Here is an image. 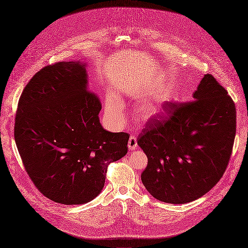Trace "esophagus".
<instances>
[{
  "mask_svg": "<svg viewBox=\"0 0 248 248\" xmlns=\"http://www.w3.org/2000/svg\"><path fill=\"white\" fill-rule=\"evenodd\" d=\"M137 147V139L135 136H130L128 140V148L130 150H134Z\"/></svg>",
  "mask_w": 248,
  "mask_h": 248,
  "instance_id": "1",
  "label": "esophagus"
}]
</instances>
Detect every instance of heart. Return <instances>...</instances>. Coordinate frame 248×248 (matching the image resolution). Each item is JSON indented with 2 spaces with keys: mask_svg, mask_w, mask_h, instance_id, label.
<instances>
[{
  "mask_svg": "<svg viewBox=\"0 0 248 248\" xmlns=\"http://www.w3.org/2000/svg\"><path fill=\"white\" fill-rule=\"evenodd\" d=\"M106 113L115 121H121L124 118V104L116 96H110L106 100ZM161 108V102L157 99H149L140 103L137 107V113L141 120H149L156 116Z\"/></svg>",
  "mask_w": 248,
  "mask_h": 248,
  "instance_id": "b5f03b06",
  "label": "heart"
}]
</instances>
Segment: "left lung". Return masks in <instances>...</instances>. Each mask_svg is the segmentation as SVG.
Listing matches in <instances>:
<instances>
[{
	"label": "left lung",
	"instance_id": "1",
	"mask_svg": "<svg viewBox=\"0 0 248 248\" xmlns=\"http://www.w3.org/2000/svg\"><path fill=\"white\" fill-rule=\"evenodd\" d=\"M137 144L148 158L141 181L158 201L185 204L208 193L225 171L236 131V108L212 75H205L193 101L167 103Z\"/></svg>",
	"mask_w": 248,
	"mask_h": 248
}]
</instances>
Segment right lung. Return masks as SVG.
<instances>
[{"label": "right lung", "instance_id": "add662e5", "mask_svg": "<svg viewBox=\"0 0 248 248\" xmlns=\"http://www.w3.org/2000/svg\"><path fill=\"white\" fill-rule=\"evenodd\" d=\"M86 66L73 61L43 67L26 85L16 113L15 141L28 175L46 198L64 205L95 199L108 166L128 149L129 134L102 127Z\"/></svg>", "mask_w": 248, "mask_h": 248}]
</instances>
